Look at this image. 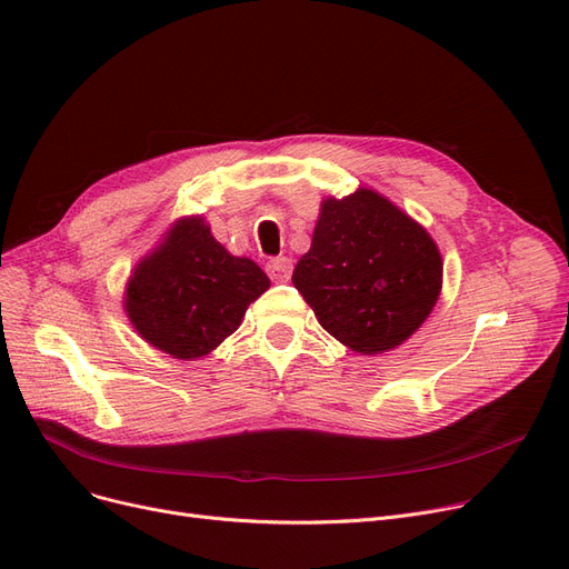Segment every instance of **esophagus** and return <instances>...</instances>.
<instances>
[{
  "label": "esophagus",
  "mask_w": 569,
  "mask_h": 569,
  "mask_svg": "<svg viewBox=\"0 0 569 569\" xmlns=\"http://www.w3.org/2000/svg\"><path fill=\"white\" fill-rule=\"evenodd\" d=\"M291 268H293V263H291V259H287V257L270 259V261L266 263V270H268L270 280H276V282H287V280L291 278Z\"/></svg>",
  "instance_id": "34e87169"
}]
</instances>
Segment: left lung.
Returning <instances> with one entry per match:
<instances>
[{
    "label": "left lung",
    "mask_w": 569,
    "mask_h": 569,
    "mask_svg": "<svg viewBox=\"0 0 569 569\" xmlns=\"http://www.w3.org/2000/svg\"><path fill=\"white\" fill-rule=\"evenodd\" d=\"M441 254L418 221L371 189L327 198L291 282L336 340L388 352L427 320L441 291Z\"/></svg>",
    "instance_id": "8db88e82"
}]
</instances>
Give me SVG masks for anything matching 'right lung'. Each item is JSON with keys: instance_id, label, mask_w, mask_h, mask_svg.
I'll use <instances>...</instances> for the list:
<instances>
[{"instance_id": "1", "label": "right lung", "mask_w": 569, "mask_h": 569, "mask_svg": "<svg viewBox=\"0 0 569 569\" xmlns=\"http://www.w3.org/2000/svg\"><path fill=\"white\" fill-rule=\"evenodd\" d=\"M268 287L252 259L229 254L202 217H187L134 266L123 303L149 346L191 361L229 338Z\"/></svg>"}]
</instances>
